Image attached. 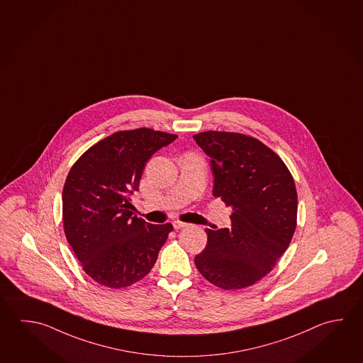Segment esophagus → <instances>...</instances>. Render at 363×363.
<instances>
[{"mask_svg":"<svg viewBox=\"0 0 363 363\" xmlns=\"http://www.w3.org/2000/svg\"><path fill=\"white\" fill-rule=\"evenodd\" d=\"M172 225H174V228H175L177 230H179V229H182V228H184V226H186V224H185V223H183V221H179V220H177V221H174V223H172Z\"/></svg>","mask_w":363,"mask_h":363,"instance_id":"1","label":"esophagus"}]
</instances>
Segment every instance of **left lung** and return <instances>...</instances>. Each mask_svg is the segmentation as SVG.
I'll return each mask as SVG.
<instances>
[{"label": "left lung", "instance_id": "8db88e82", "mask_svg": "<svg viewBox=\"0 0 363 363\" xmlns=\"http://www.w3.org/2000/svg\"><path fill=\"white\" fill-rule=\"evenodd\" d=\"M211 157L213 197L230 206L231 228L206 229L194 258L201 275L221 289H243L270 272L297 228L294 179L279 155L242 133L194 134Z\"/></svg>", "mask_w": 363, "mask_h": 363}]
</instances>
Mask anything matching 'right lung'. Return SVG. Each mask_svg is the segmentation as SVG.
I'll list each match as a JSON object with an SVG mask.
<instances>
[{"label": "right lung", "mask_w": 363, "mask_h": 363, "mask_svg": "<svg viewBox=\"0 0 363 363\" xmlns=\"http://www.w3.org/2000/svg\"><path fill=\"white\" fill-rule=\"evenodd\" d=\"M177 134L139 128L120 130L88 148L72 166L62 191L66 239L86 275L111 289L130 286L152 270L170 223L133 215L147 161Z\"/></svg>", "instance_id": "add662e5"}]
</instances>
